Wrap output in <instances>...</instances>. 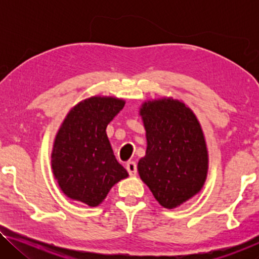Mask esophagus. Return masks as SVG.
Returning <instances> with one entry per match:
<instances>
[{"label": "esophagus", "instance_id": "obj_1", "mask_svg": "<svg viewBox=\"0 0 259 259\" xmlns=\"http://www.w3.org/2000/svg\"><path fill=\"white\" fill-rule=\"evenodd\" d=\"M125 168L130 174V176H135L136 172H137V164H136V162L134 161H129L128 163L125 164Z\"/></svg>", "mask_w": 259, "mask_h": 259}]
</instances>
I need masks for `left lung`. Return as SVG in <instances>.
I'll return each instance as SVG.
<instances>
[{
    "label": "left lung",
    "mask_w": 259,
    "mask_h": 259,
    "mask_svg": "<svg viewBox=\"0 0 259 259\" xmlns=\"http://www.w3.org/2000/svg\"><path fill=\"white\" fill-rule=\"evenodd\" d=\"M146 131V154L138 174L157 202L174 209L202 190L208 174V150L200 122L178 99L160 98L139 108Z\"/></svg>",
    "instance_id": "1"
}]
</instances>
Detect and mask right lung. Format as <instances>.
<instances>
[{
    "label": "right lung",
    "mask_w": 259,
    "mask_h": 259,
    "mask_svg": "<svg viewBox=\"0 0 259 259\" xmlns=\"http://www.w3.org/2000/svg\"><path fill=\"white\" fill-rule=\"evenodd\" d=\"M125 102L94 96L75 105L56 135L51 168L67 198L97 207L111 188L129 176L114 155L106 128Z\"/></svg>",
    "instance_id": "obj_1"
}]
</instances>
